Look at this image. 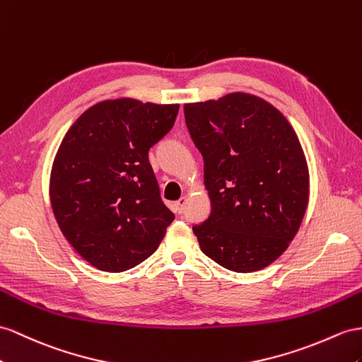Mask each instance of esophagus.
I'll list each match as a JSON object with an SVG mask.
<instances>
[{
    "instance_id": "1",
    "label": "esophagus",
    "mask_w": 362,
    "mask_h": 362,
    "mask_svg": "<svg viewBox=\"0 0 362 362\" xmlns=\"http://www.w3.org/2000/svg\"><path fill=\"white\" fill-rule=\"evenodd\" d=\"M185 205H187V197H182L180 200L174 203V211L177 212V214H182V212L185 211Z\"/></svg>"
}]
</instances>
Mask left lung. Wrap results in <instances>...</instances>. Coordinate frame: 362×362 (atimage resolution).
I'll list each match as a JSON object with an SVG mask.
<instances>
[{
	"label": "left lung",
	"mask_w": 362,
	"mask_h": 362,
	"mask_svg": "<svg viewBox=\"0 0 362 362\" xmlns=\"http://www.w3.org/2000/svg\"><path fill=\"white\" fill-rule=\"evenodd\" d=\"M183 111L211 199L209 217L192 226L200 249L229 271L263 269L286 251L308 208L298 137L275 107L246 93Z\"/></svg>",
	"instance_id": "obj_1"
}]
</instances>
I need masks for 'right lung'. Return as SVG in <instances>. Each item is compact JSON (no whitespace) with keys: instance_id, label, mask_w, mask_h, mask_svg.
Instances as JSON below:
<instances>
[{"instance_id":"obj_1","label":"right lung","mask_w":362,"mask_h":362,"mask_svg":"<svg viewBox=\"0 0 362 362\" xmlns=\"http://www.w3.org/2000/svg\"><path fill=\"white\" fill-rule=\"evenodd\" d=\"M177 113V104L104 100L64 136L50 175L53 214L69 243L98 269L124 272L142 263L174 220L148 151Z\"/></svg>"}]
</instances>
